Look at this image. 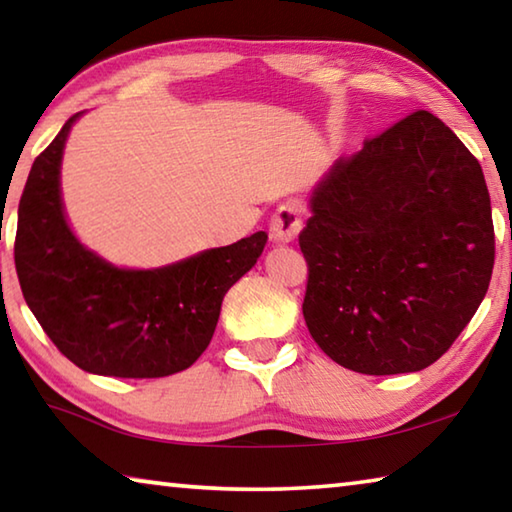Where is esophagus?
I'll use <instances>...</instances> for the list:
<instances>
[{
  "label": "esophagus",
  "instance_id": "obj_1",
  "mask_svg": "<svg viewBox=\"0 0 512 512\" xmlns=\"http://www.w3.org/2000/svg\"><path fill=\"white\" fill-rule=\"evenodd\" d=\"M300 230H302V219H300L298 205L289 201L277 207V212L271 219V228H268L275 244H291V241L298 237Z\"/></svg>",
  "mask_w": 512,
  "mask_h": 512
}]
</instances>
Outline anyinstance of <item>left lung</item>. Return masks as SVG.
<instances>
[{"label": "left lung", "instance_id": "obj_1", "mask_svg": "<svg viewBox=\"0 0 512 512\" xmlns=\"http://www.w3.org/2000/svg\"><path fill=\"white\" fill-rule=\"evenodd\" d=\"M302 314L361 375L431 366L479 309L495 266L479 160L427 110L339 158L309 196Z\"/></svg>", "mask_w": 512, "mask_h": 512}]
</instances>
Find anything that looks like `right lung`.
<instances>
[{"instance_id":"obj_1","label":"right lung","mask_w":512,"mask_h":512,"mask_svg":"<svg viewBox=\"0 0 512 512\" xmlns=\"http://www.w3.org/2000/svg\"><path fill=\"white\" fill-rule=\"evenodd\" d=\"M33 162L17 210L15 268L33 316L65 357L103 377L153 379L192 366L219 323L221 302L257 264L266 232L160 268H121L94 253L67 221L60 164L69 131Z\"/></svg>"}]
</instances>
